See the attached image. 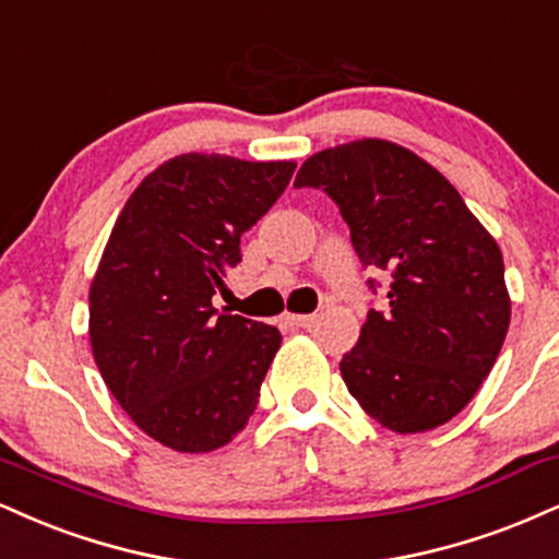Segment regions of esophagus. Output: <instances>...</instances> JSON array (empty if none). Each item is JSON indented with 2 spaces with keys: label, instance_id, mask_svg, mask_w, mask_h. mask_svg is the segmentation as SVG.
Listing matches in <instances>:
<instances>
[{
  "label": "esophagus",
  "instance_id": "34e87169",
  "mask_svg": "<svg viewBox=\"0 0 559 559\" xmlns=\"http://www.w3.org/2000/svg\"><path fill=\"white\" fill-rule=\"evenodd\" d=\"M288 325L294 328H312L318 322V314H288Z\"/></svg>",
  "mask_w": 559,
  "mask_h": 559
}]
</instances>
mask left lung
Listing matches in <instances>:
<instances>
[{
	"mask_svg": "<svg viewBox=\"0 0 559 559\" xmlns=\"http://www.w3.org/2000/svg\"><path fill=\"white\" fill-rule=\"evenodd\" d=\"M294 187L325 192L361 265L390 273L385 307L369 309L341 359L348 393L399 435L445 425L474 399L508 335L497 241L440 171L388 140L314 153Z\"/></svg>",
	"mask_w": 559,
	"mask_h": 559,
	"instance_id": "8db88e82",
	"label": "left lung"
}]
</instances>
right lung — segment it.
<instances>
[{
    "label": "right lung",
    "mask_w": 559,
    "mask_h": 559,
    "mask_svg": "<svg viewBox=\"0 0 559 559\" xmlns=\"http://www.w3.org/2000/svg\"><path fill=\"white\" fill-rule=\"evenodd\" d=\"M294 160L221 153L169 158L130 194L91 284L100 378L147 437L211 453L241 432L260 399L278 328L218 312L239 239L271 211Z\"/></svg>",
    "instance_id": "obj_1"
}]
</instances>
